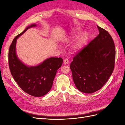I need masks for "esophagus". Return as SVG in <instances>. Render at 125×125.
<instances>
[{
  "instance_id": "esophagus-1",
  "label": "esophagus",
  "mask_w": 125,
  "mask_h": 125,
  "mask_svg": "<svg viewBox=\"0 0 125 125\" xmlns=\"http://www.w3.org/2000/svg\"><path fill=\"white\" fill-rule=\"evenodd\" d=\"M69 60H68V59H67V58H65V59L63 60V63H64V64H65V65H67V64H68L69 63Z\"/></svg>"
}]
</instances>
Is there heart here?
Wrapping results in <instances>:
<instances>
[{"label": "heart", "mask_w": 125, "mask_h": 125, "mask_svg": "<svg viewBox=\"0 0 125 125\" xmlns=\"http://www.w3.org/2000/svg\"><path fill=\"white\" fill-rule=\"evenodd\" d=\"M81 33V30L76 28H74L71 33H70V38L73 39L75 38L78 35ZM89 38V34L87 32H83L78 37L77 40L75 41V42L73 46V48L74 51H79L84 46V45L86 44V42L88 41Z\"/></svg>", "instance_id": "b5f03b06"}]
</instances>
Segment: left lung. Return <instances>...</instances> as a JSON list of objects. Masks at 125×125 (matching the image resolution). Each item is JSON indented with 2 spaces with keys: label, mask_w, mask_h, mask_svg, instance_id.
<instances>
[{
  "label": "left lung",
  "mask_w": 125,
  "mask_h": 125,
  "mask_svg": "<svg viewBox=\"0 0 125 125\" xmlns=\"http://www.w3.org/2000/svg\"><path fill=\"white\" fill-rule=\"evenodd\" d=\"M97 27L99 34L75 55L70 66L75 85L83 93L101 89L114 69V41L107 31Z\"/></svg>",
  "instance_id": "1"
}]
</instances>
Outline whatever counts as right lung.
<instances>
[{
  "label": "right lung",
  "mask_w": 125,
  "mask_h": 125,
  "mask_svg": "<svg viewBox=\"0 0 125 125\" xmlns=\"http://www.w3.org/2000/svg\"><path fill=\"white\" fill-rule=\"evenodd\" d=\"M35 26V24L28 26L15 37L9 47L8 60L11 75L20 88L29 95L41 97L51 89L57 71L62 66L63 59L60 57H51L39 65L31 67L21 62L16 54L17 40L28 29Z\"/></svg>",
  "instance_id": "right-lung-1"
}]
</instances>
